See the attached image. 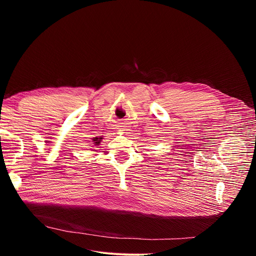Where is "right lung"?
<instances>
[{
    "label": "right lung",
    "mask_w": 256,
    "mask_h": 256,
    "mask_svg": "<svg viewBox=\"0 0 256 256\" xmlns=\"http://www.w3.org/2000/svg\"><path fill=\"white\" fill-rule=\"evenodd\" d=\"M102 138H95L94 140H92V141H94V144L98 145V144L100 143V141H102Z\"/></svg>",
    "instance_id": "1"
}]
</instances>
